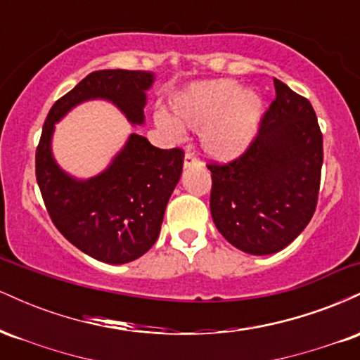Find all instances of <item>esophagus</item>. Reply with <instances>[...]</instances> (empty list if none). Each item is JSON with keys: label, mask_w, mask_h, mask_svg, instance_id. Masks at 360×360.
Here are the masks:
<instances>
[{"label": "esophagus", "mask_w": 360, "mask_h": 360, "mask_svg": "<svg viewBox=\"0 0 360 360\" xmlns=\"http://www.w3.org/2000/svg\"><path fill=\"white\" fill-rule=\"evenodd\" d=\"M200 164H201L200 159H198L193 152H186V155H184V167L186 169L193 167V166H200Z\"/></svg>", "instance_id": "1"}]
</instances>
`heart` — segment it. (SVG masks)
<instances>
[{"label":"heart","mask_w":360,"mask_h":360,"mask_svg":"<svg viewBox=\"0 0 360 360\" xmlns=\"http://www.w3.org/2000/svg\"><path fill=\"white\" fill-rule=\"evenodd\" d=\"M172 120L157 115V127L176 135L179 127L201 131L205 150L214 159H232L249 147L264 113L254 89H238L232 79L193 82L171 101Z\"/></svg>","instance_id":"b5f03b06"}]
</instances>
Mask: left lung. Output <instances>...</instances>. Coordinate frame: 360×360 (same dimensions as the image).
Listing matches in <instances>:
<instances>
[{
    "label": "left lung",
    "instance_id": "1",
    "mask_svg": "<svg viewBox=\"0 0 360 360\" xmlns=\"http://www.w3.org/2000/svg\"><path fill=\"white\" fill-rule=\"evenodd\" d=\"M276 100L242 155L210 162V210L218 232L238 250H283L316 210L323 135L307 98L274 79Z\"/></svg>",
    "mask_w": 360,
    "mask_h": 360
}]
</instances>
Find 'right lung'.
<instances>
[{
  "instance_id": "add662e5",
  "label": "right lung",
  "mask_w": 360,
  "mask_h": 360,
  "mask_svg": "<svg viewBox=\"0 0 360 360\" xmlns=\"http://www.w3.org/2000/svg\"><path fill=\"white\" fill-rule=\"evenodd\" d=\"M152 82L154 74L142 71L91 72L53 103L35 152L37 183L56 229L74 247L106 264L131 262L154 245L183 172L184 152L154 147L131 134L106 171L79 181L53 160V125L76 105L96 98L111 101L128 122L140 125Z\"/></svg>"
}]
</instances>
